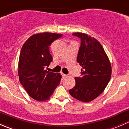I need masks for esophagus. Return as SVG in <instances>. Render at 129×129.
Returning <instances> with one entry per match:
<instances>
[{"label":"esophagus","mask_w":129,"mask_h":129,"mask_svg":"<svg viewBox=\"0 0 129 129\" xmlns=\"http://www.w3.org/2000/svg\"><path fill=\"white\" fill-rule=\"evenodd\" d=\"M61 74H62V77H63V78H66V77H67V75L64 74L63 73H61Z\"/></svg>","instance_id":"obj_1"}]
</instances>
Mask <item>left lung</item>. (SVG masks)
Here are the masks:
<instances>
[{"instance_id": "8db88e82", "label": "left lung", "mask_w": 129, "mask_h": 129, "mask_svg": "<svg viewBox=\"0 0 129 129\" xmlns=\"http://www.w3.org/2000/svg\"><path fill=\"white\" fill-rule=\"evenodd\" d=\"M73 35L81 38L77 62L82 66V77H75L76 86L69 91L76 99L89 102L101 94L108 85L112 75L109 58L96 39L82 33Z\"/></svg>"}]
</instances>
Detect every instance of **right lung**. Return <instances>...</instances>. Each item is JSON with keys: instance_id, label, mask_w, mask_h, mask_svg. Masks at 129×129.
Wrapping results in <instances>:
<instances>
[{"instance_id": "obj_1", "label": "right lung", "mask_w": 129, "mask_h": 129, "mask_svg": "<svg viewBox=\"0 0 129 129\" xmlns=\"http://www.w3.org/2000/svg\"><path fill=\"white\" fill-rule=\"evenodd\" d=\"M62 35L48 32L33 35L24 43L18 64L19 81L29 96L37 101L49 100L60 82V73L45 70L52 62L49 46Z\"/></svg>"}]
</instances>
